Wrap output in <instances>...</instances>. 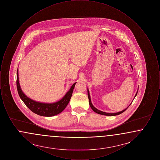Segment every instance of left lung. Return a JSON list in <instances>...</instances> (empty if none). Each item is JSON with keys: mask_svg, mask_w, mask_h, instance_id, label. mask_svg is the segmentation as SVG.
<instances>
[{"mask_svg": "<svg viewBox=\"0 0 160 160\" xmlns=\"http://www.w3.org/2000/svg\"><path fill=\"white\" fill-rule=\"evenodd\" d=\"M138 90H137V92H136V95H135V97H134V99L135 98V97H136V95H137V92H138ZM88 98H89V105H90V107H91V108L93 110V112H95V113H98V114H102V115H105V116H116V115H118V114H121L123 112H124L128 108V106L127 108H126L125 109H124L123 110H122V111H121V112H117V113H106V112H102V111H101V110H99L98 109H97V108H95V107L93 106V104H92L91 102V97H90V93H89V89H88ZM132 103V102H131Z\"/></svg>", "mask_w": 160, "mask_h": 160, "instance_id": "obj_1", "label": "left lung"}]
</instances>
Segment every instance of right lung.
<instances>
[{
    "label": "right lung",
    "instance_id": "1",
    "mask_svg": "<svg viewBox=\"0 0 160 160\" xmlns=\"http://www.w3.org/2000/svg\"><path fill=\"white\" fill-rule=\"evenodd\" d=\"M76 83L72 85L69 91L59 101L52 103L41 102L31 99L24 93L19 83L18 69L17 71V88L20 98L32 112L42 116L51 117L61 113L68 104Z\"/></svg>",
    "mask_w": 160,
    "mask_h": 160
}]
</instances>
